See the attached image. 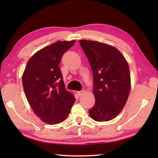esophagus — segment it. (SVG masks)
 <instances>
[{
  "instance_id": "34e87169",
  "label": "esophagus",
  "mask_w": 158,
  "mask_h": 158,
  "mask_svg": "<svg viewBox=\"0 0 158 158\" xmlns=\"http://www.w3.org/2000/svg\"><path fill=\"white\" fill-rule=\"evenodd\" d=\"M84 93H85V91L84 90H80V91H77V95H78L79 96H81L82 95H84Z\"/></svg>"
}]
</instances>
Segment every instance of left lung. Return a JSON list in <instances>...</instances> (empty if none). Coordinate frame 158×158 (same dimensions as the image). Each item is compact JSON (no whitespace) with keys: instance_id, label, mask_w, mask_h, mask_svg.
<instances>
[{"instance_id":"left-lung-1","label":"left lung","mask_w":158,"mask_h":158,"mask_svg":"<svg viewBox=\"0 0 158 158\" xmlns=\"http://www.w3.org/2000/svg\"><path fill=\"white\" fill-rule=\"evenodd\" d=\"M93 74L95 105L89 110L93 120L111 121L127 102L131 89L130 68L122 53L111 45L79 40Z\"/></svg>"}]
</instances>
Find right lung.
I'll list each match as a JSON object with an SVG mask.
<instances>
[{
    "label": "right lung",
    "mask_w": 158,
    "mask_h": 158,
    "mask_svg": "<svg viewBox=\"0 0 158 158\" xmlns=\"http://www.w3.org/2000/svg\"><path fill=\"white\" fill-rule=\"evenodd\" d=\"M75 40L58 41L36 52L28 61L22 76L23 87L31 107L50 125L66 119L75 98L65 89L59 63Z\"/></svg>",
    "instance_id": "right-lung-1"
}]
</instances>
